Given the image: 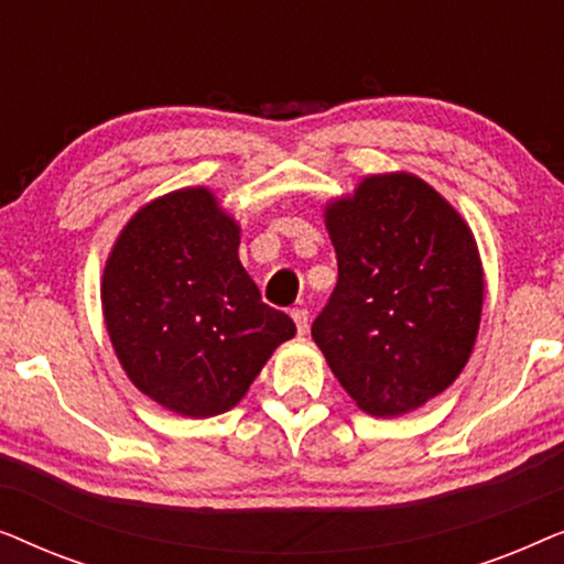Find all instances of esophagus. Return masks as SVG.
Masks as SVG:
<instances>
[{"instance_id": "34e87169", "label": "esophagus", "mask_w": 564, "mask_h": 564, "mask_svg": "<svg viewBox=\"0 0 564 564\" xmlns=\"http://www.w3.org/2000/svg\"><path fill=\"white\" fill-rule=\"evenodd\" d=\"M292 321H295L297 334L305 336L307 334V311H305V307H295V311H292Z\"/></svg>"}]
</instances>
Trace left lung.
<instances>
[{
    "mask_svg": "<svg viewBox=\"0 0 564 564\" xmlns=\"http://www.w3.org/2000/svg\"><path fill=\"white\" fill-rule=\"evenodd\" d=\"M338 282L311 334L372 415H400L465 369L482 311V267L457 210L413 174L367 176L326 207Z\"/></svg>",
    "mask_w": 564,
    "mask_h": 564,
    "instance_id": "1",
    "label": "left lung"
}]
</instances>
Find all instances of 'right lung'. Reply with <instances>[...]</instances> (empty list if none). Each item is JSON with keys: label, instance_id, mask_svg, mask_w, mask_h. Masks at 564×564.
<instances>
[{"label": "right lung", "instance_id": "right-lung-1", "mask_svg": "<svg viewBox=\"0 0 564 564\" xmlns=\"http://www.w3.org/2000/svg\"><path fill=\"white\" fill-rule=\"evenodd\" d=\"M238 241L210 192L180 189L133 215L105 267V323L122 369L189 419L230 411L295 336L288 313L261 303Z\"/></svg>", "mask_w": 564, "mask_h": 564}]
</instances>
